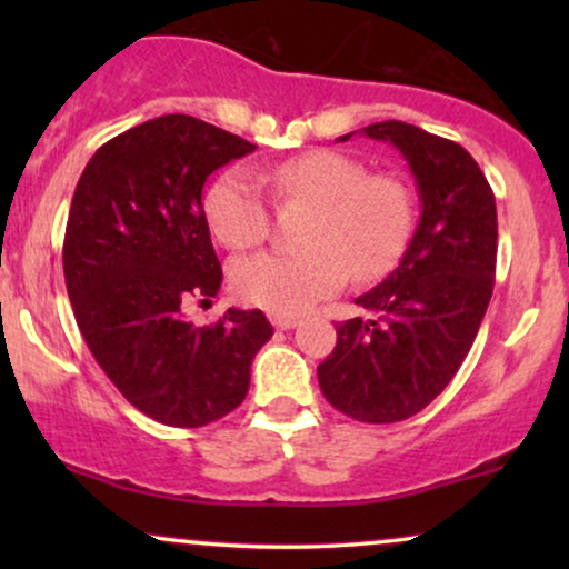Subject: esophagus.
<instances>
[{"instance_id": "esophagus-1", "label": "esophagus", "mask_w": 569, "mask_h": 569, "mask_svg": "<svg viewBox=\"0 0 569 569\" xmlns=\"http://www.w3.org/2000/svg\"><path fill=\"white\" fill-rule=\"evenodd\" d=\"M270 321L276 323V329H293L299 318L291 316V312H270Z\"/></svg>"}]
</instances>
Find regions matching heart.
Returning a JSON list of instances; mask_svg holds the SVG:
<instances>
[{"label":"heart","mask_w":569,"mask_h":569,"mask_svg":"<svg viewBox=\"0 0 569 569\" xmlns=\"http://www.w3.org/2000/svg\"><path fill=\"white\" fill-rule=\"evenodd\" d=\"M278 202H310L302 251H267L232 267V289L248 305L299 312L348 283L380 278L407 248L415 202L401 179L367 173L350 154L316 149L262 173ZM211 232L232 251L259 246L270 232V208L246 171L232 168L206 194Z\"/></svg>","instance_id":"heart-1"}]
</instances>
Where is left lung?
<instances>
[{"mask_svg":"<svg viewBox=\"0 0 569 569\" xmlns=\"http://www.w3.org/2000/svg\"><path fill=\"white\" fill-rule=\"evenodd\" d=\"M363 136L401 149L422 217L396 270L356 299L367 316L337 323L318 382L342 415L385 426L426 409L466 361L492 297L498 211L460 143L398 120L367 126Z\"/></svg>","mask_w":569,"mask_h":569,"instance_id":"1","label":"left lung"}]
</instances>
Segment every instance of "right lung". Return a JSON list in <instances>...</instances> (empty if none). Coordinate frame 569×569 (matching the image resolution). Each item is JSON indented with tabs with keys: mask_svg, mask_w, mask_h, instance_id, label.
Masks as SVG:
<instances>
[{
	"mask_svg": "<svg viewBox=\"0 0 569 569\" xmlns=\"http://www.w3.org/2000/svg\"><path fill=\"white\" fill-rule=\"evenodd\" d=\"M253 149L198 117L162 114L103 143L71 198L63 278L77 326L114 388L162 426L202 428L240 407L272 337L262 310L187 318L221 286L202 187Z\"/></svg>",
	"mask_w": 569,
	"mask_h": 569,
	"instance_id": "1",
	"label": "right lung"
}]
</instances>
